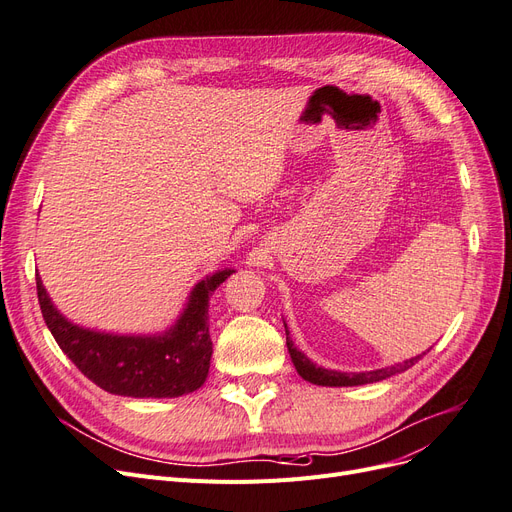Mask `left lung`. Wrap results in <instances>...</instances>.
Here are the masks:
<instances>
[{"label": "left lung", "instance_id": "1", "mask_svg": "<svg viewBox=\"0 0 512 512\" xmlns=\"http://www.w3.org/2000/svg\"><path fill=\"white\" fill-rule=\"evenodd\" d=\"M286 327V322H284ZM286 346L290 352V359L294 363V369L299 371V376L307 382L318 384V386H361V384H374L380 380L391 378L395 374H401V371L410 369L421 356H414V359H408L404 363H395L391 367H382V369H374V371H337V369H324L320 365H316L314 361H309L307 356L294 346V342L290 339L288 327H286ZM425 354V352H423Z\"/></svg>", "mask_w": 512, "mask_h": 512}]
</instances>
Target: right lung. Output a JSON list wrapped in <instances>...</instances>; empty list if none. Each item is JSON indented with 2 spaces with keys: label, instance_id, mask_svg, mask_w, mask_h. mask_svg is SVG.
<instances>
[{
  "label": "right lung",
  "instance_id": "right-lung-1",
  "mask_svg": "<svg viewBox=\"0 0 512 512\" xmlns=\"http://www.w3.org/2000/svg\"><path fill=\"white\" fill-rule=\"evenodd\" d=\"M235 273L220 269L192 290L173 327L156 335H119L79 327L53 305L36 275L42 318L68 359L100 389L123 397H181L209 376V297Z\"/></svg>",
  "mask_w": 512,
  "mask_h": 512
}]
</instances>
